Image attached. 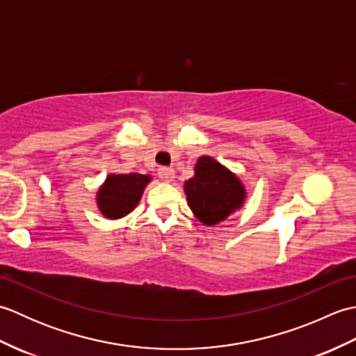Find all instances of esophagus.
Segmentation results:
<instances>
[{
    "instance_id": "esophagus-1",
    "label": "esophagus",
    "mask_w": 356,
    "mask_h": 356,
    "mask_svg": "<svg viewBox=\"0 0 356 356\" xmlns=\"http://www.w3.org/2000/svg\"><path fill=\"white\" fill-rule=\"evenodd\" d=\"M174 168H171V166H161L159 168V177H161L162 180H165V182H171V180L174 179Z\"/></svg>"
}]
</instances>
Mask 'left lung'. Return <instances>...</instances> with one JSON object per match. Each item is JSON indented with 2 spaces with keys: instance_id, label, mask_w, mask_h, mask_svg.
Instances as JSON below:
<instances>
[{
  "instance_id": "obj_1",
  "label": "left lung",
  "mask_w": 356,
  "mask_h": 356,
  "mask_svg": "<svg viewBox=\"0 0 356 356\" xmlns=\"http://www.w3.org/2000/svg\"><path fill=\"white\" fill-rule=\"evenodd\" d=\"M185 194L195 217L211 226L241 207L245 188L223 165L203 156L195 165V176L185 182Z\"/></svg>"
}]
</instances>
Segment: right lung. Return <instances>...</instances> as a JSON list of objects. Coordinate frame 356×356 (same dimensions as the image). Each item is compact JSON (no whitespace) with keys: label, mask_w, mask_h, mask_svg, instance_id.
<instances>
[{"label":"right lung","mask_w":356,"mask_h":356,"mask_svg":"<svg viewBox=\"0 0 356 356\" xmlns=\"http://www.w3.org/2000/svg\"><path fill=\"white\" fill-rule=\"evenodd\" d=\"M149 180L145 174H110L97 193L101 213L107 218H120L131 213Z\"/></svg>","instance_id":"1"}]
</instances>
